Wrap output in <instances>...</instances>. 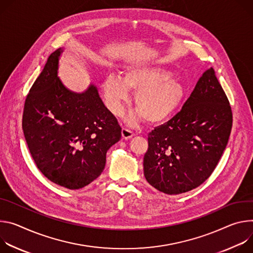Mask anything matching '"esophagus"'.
I'll return each mask as SVG.
<instances>
[{"instance_id": "34e87169", "label": "esophagus", "mask_w": 253, "mask_h": 253, "mask_svg": "<svg viewBox=\"0 0 253 253\" xmlns=\"http://www.w3.org/2000/svg\"><path fill=\"white\" fill-rule=\"evenodd\" d=\"M122 135H123V138L128 139V138H131V137L134 135V133H133L130 129H128V128H126V127H124V128L122 129Z\"/></svg>"}]
</instances>
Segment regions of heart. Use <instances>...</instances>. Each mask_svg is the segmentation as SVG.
I'll list each match as a JSON object with an SVG mask.
<instances>
[{
  "label": "heart",
  "mask_w": 253,
  "mask_h": 253,
  "mask_svg": "<svg viewBox=\"0 0 253 253\" xmlns=\"http://www.w3.org/2000/svg\"><path fill=\"white\" fill-rule=\"evenodd\" d=\"M102 88L109 109L121 114L128 91L135 93L134 108L149 125H160L169 120L180 107L185 87L172 72L158 65L136 64L128 66L122 78L108 75Z\"/></svg>",
  "instance_id": "obj_1"
}]
</instances>
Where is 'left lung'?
Instances as JSON below:
<instances>
[{"label":"left lung","mask_w":253,"mask_h":253,"mask_svg":"<svg viewBox=\"0 0 253 253\" xmlns=\"http://www.w3.org/2000/svg\"><path fill=\"white\" fill-rule=\"evenodd\" d=\"M231 127L229 100L211 67L178 114L149 133L144 157L147 181L169 195L197 188L213 173Z\"/></svg>","instance_id":"left-lung-1"}]
</instances>
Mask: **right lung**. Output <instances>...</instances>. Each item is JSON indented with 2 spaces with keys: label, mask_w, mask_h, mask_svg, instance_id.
<instances>
[{
  "label": "right lung",
  "mask_w": 253,
  "mask_h": 253,
  "mask_svg": "<svg viewBox=\"0 0 253 253\" xmlns=\"http://www.w3.org/2000/svg\"><path fill=\"white\" fill-rule=\"evenodd\" d=\"M63 49L54 51L28 93L22 127L31 156L51 182L70 190L87 186L102 173L106 152L122 137L118 120L96 86L82 93L58 77Z\"/></svg>",
  "instance_id": "obj_1"
}]
</instances>
